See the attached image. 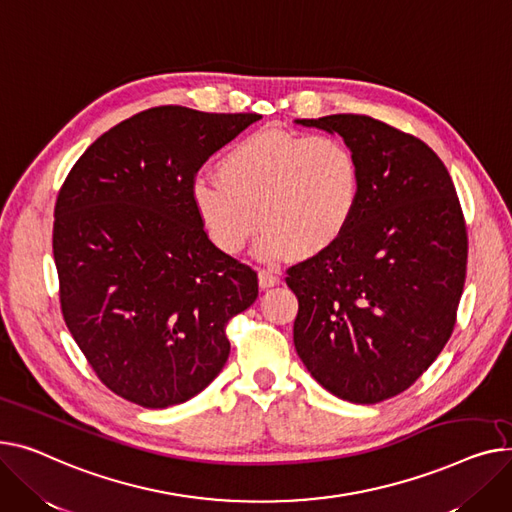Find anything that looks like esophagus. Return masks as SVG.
<instances>
[{"label":"esophagus","instance_id":"esophagus-1","mask_svg":"<svg viewBox=\"0 0 512 512\" xmlns=\"http://www.w3.org/2000/svg\"><path fill=\"white\" fill-rule=\"evenodd\" d=\"M279 281H281V277H279L277 270H270V268H260L258 270V283H260L262 289L275 287V285H279Z\"/></svg>","mask_w":512,"mask_h":512}]
</instances>
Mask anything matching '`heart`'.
Returning a JSON list of instances; mask_svg holds the SVG:
<instances>
[{"mask_svg":"<svg viewBox=\"0 0 512 512\" xmlns=\"http://www.w3.org/2000/svg\"><path fill=\"white\" fill-rule=\"evenodd\" d=\"M359 186V163L341 138L262 130L227 150L219 177L198 175L190 198L210 244L223 254H242L262 225V258H312L345 235Z\"/></svg>","mask_w":512,"mask_h":512,"instance_id":"heart-1","label":"heart"}]
</instances>
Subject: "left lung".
<instances>
[{
  "label": "left lung",
  "mask_w": 512,
  "mask_h": 512,
  "mask_svg": "<svg viewBox=\"0 0 512 512\" xmlns=\"http://www.w3.org/2000/svg\"><path fill=\"white\" fill-rule=\"evenodd\" d=\"M297 124L339 134L359 163V202L339 242L287 270L293 343L339 399L372 405L422 376L455 328L467 227L434 150L370 115Z\"/></svg>",
  "instance_id": "8db88e82"
}]
</instances>
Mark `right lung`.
<instances>
[{
  "label": "right lung",
  "mask_w": 512,
  "mask_h": 512,
  "mask_svg": "<svg viewBox=\"0 0 512 512\" xmlns=\"http://www.w3.org/2000/svg\"><path fill=\"white\" fill-rule=\"evenodd\" d=\"M258 119L140 111L90 144L57 194L64 320L99 380L130 403L165 409L198 395L229 357L227 322L256 302V270L210 244L190 186Z\"/></svg>",
  "instance_id": "obj_1"
}]
</instances>
